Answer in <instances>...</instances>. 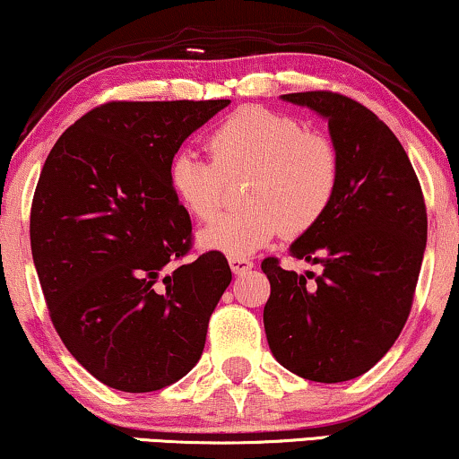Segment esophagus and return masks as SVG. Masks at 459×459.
Masks as SVG:
<instances>
[{"label": "esophagus", "mask_w": 459, "mask_h": 459, "mask_svg": "<svg viewBox=\"0 0 459 459\" xmlns=\"http://www.w3.org/2000/svg\"><path fill=\"white\" fill-rule=\"evenodd\" d=\"M229 264L230 269H233L235 275H241V273H247L249 269H252L254 263L246 256H230L229 258Z\"/></svg>", "instance_id": "esophagus-1"}]
</instances>
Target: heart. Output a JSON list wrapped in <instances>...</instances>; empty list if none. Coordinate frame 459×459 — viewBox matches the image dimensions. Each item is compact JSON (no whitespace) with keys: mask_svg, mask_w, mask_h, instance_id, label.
Returning a JSON list of instances; mask_svg holds the SVG:
<instances>
[{"mask_svg":"<svg viewBox=\"0 0 459 459\" xmlns=\"http://www.w3.org/2000/svg\"><path fill=\"white\" fill-rule=\"evenodd\" d=\"M212 160L182 152L169 167V186L190 216L207 222L222 210L229 182L246 178V207L201 230L203 247L247 256L283 230L309 233L328 216L343 179V162L326 133L260 106L229 114L207 135Z\"/></svg>","mask_w":459,"mask_h":459,"instance_id":"b5f03b06","label":"heart"}]
</instances>
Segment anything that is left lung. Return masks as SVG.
Here are the masks:
<instances>
[{
	"label": "left lung",
	"mask_w": 459,
	"mask_h": 459,
	"mask_svg": "<svg viewBox=\"0 0 459 459\" xmlns=\"http://www.w3.org/2000/svg\"><path fill=\"white\" fill-rule=\"evenodd\" d=\"M283 100L328 118L343 162L333 210L290 246V256L320 266L299 275L264 258L271 283L266 341L294 375L339 384L364 375L403 333L426 249L421 184L384 120L333 91L290 92Z\"/></svg>",
	"instance_id": "8db88e82"
}]
</instances>
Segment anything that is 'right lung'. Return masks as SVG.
Masks as SVG:
<instances>
[{"label":"right lung","instance_id":"1","mask_svg":"<svg viewBox=\"0 0 459 459\" xmlns=\"http://www.w3.org/2000/svg\"><path fill=\"white\" fill-rule=\"evenodd\" d=\"M229 100L108 101L52 146L29 218L52 326L101 384L156 392L199 362L229 288L224 254L193 249L173 156Z\"/></svg>","mask_w":459,"mask_h":459}]
</instances>
